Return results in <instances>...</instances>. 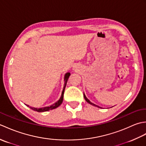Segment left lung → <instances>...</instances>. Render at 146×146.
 <instances>
[{
  "label": "left lung",
  "mask_w": 146,
  "mask_h": 146,
  "mask_svg": "<svg viewBox=\"0 0 146 146\" xmlns=\"http://www.w3.org/2000/svg\"><path fill=\"white\" fill-rule=\"evenodd\" d=\"M83 96H84V98L85 99V100L88 102V104H91V105H94V106H95V107H98V108H101L100 107H99V106H98V105H95V104H93V103H92V102L90 101L88 99L86 98V97L85 96V94H83Z\"/></svg>",
  "instance_id": "1"
}]
</instances>
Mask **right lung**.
<instances>
[{"label":"right lung","instance_id":"add662e5","mask_svg":"<svg viewBox=\"0 0 146 146\" xmlns=\"http://www.w3.org/2000/svg\"><path fill=\"white\" fill-rule=\"evenodd\" d=\"M70 73L68 72L64 75V87L63 89V91H62L61 93V97L59 99V100L56 102H55L54 104H53L52 105H50V106L49 107H42V108H35V107H30L29 105H26L27 107H29L31 109H32L35 111H38V112H44V111H49L50 110H52V109H54V108L58 107L60 105L62 104V102H63V95H64V89L65 87H66V83L68 82V80L69 78V77L70 76Z\"/></svg>","mask_w":146,"mask_h":146}]
</instances>
